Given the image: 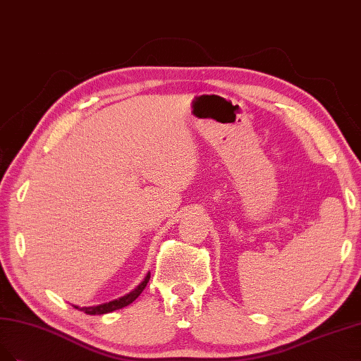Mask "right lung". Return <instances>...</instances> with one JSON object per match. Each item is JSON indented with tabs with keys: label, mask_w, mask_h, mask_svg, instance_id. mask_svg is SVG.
I'll return each mask as SVG.
<instances>
[{
	"label": "right lung",
	"mask_w": 361,
	"mask_h": 361,
	"mask_svg": "<svg viewBox=\"0 0 361 361\" xmlns=\"http://www.w3.org/2000/svg\"><path fill=\"white\" fill-rule=\"evenodd\" d=\"M148 281H149V273L145 276L144 281L132 290V293H129V294L121 297V298H118V300L109 301V303H103V305L91 306V307H79V306H75V307L79 309V310L85 312L87 315H103V313H109V312H114V310L123 309V307H126V306H129L130 303H133V301H135L139 295H141V293L145 289Z\"/></svg>",
	"instance_id": "right-lung-1"
}]
</instances>
